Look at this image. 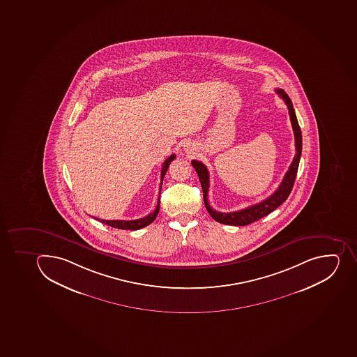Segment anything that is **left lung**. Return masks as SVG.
Listing matches in <instances>:
<instances>
[{
    "instance_id": "8db88e82",
    "label": "left lung",
    "mask_w": 357,
    "mask_h": 357,
    "mask_svg": "<svg viewBox=\"0 0 357 357\" xmlns=\"http://www.w3.org/2000/svg\"><path fill=\"white\" fill-rule=\"evenodd\" d=\"M276 93L279 94L284 101L285 105L288 107L289 116L291 121L292 130L295 134L296 142V155L294 157L288 172L285 173L282 182L280 184L279 188L276 189L273 195H270L268 198L265 199L263 202H258L256 205L250 206V207L245 208L241 211H233V213H220L216 211L211 207L208 202V190H209V172L207 167L202 162L198 160H192V166L195 167V172L198 174L199 181L202 183V192H204V202H205L206 209L218 223L225 224V225H234V227H245L248 224L254 223L256 220L265 218L266 215L270 214L272 211H275L276 208L280 205H282L283 202L288 199L289 195L291 192L292 186L295 183L296 176H297L298 166H299V160H301V148H303V139H301V130L298 124L297 117H296L295 110L292 106L291 100L289 98L288 94L281 89H276Z\"/></svg>"
}]
</instances>
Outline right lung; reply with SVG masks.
<instances>
[{
	"mask_svg": "<svg viewBox=\"0 0 357 357\" xmlns=\"http://www.w3.org/2000/svg\"><path fill=\"white\" fill-rule=\"evenodd\" d=\"M175 157H176L175 155H169V157L165 160L164 164H162V176H160V180L162 181H160V188H159V198L155 211H152L149 215H146V218H139V220H100V218H96V220L101 222V223L107 224L109 227H115V229H132V231H135V229H142V227H148L149 224H151L152 222L155 220L157 215H158L159 208H160L159 206H160V191H162V180H164L165 174H166L168 167H169V164L173 162Z\"/></svg>",
	"mask_w": 357,
	"mask_h": 357,
	"instance_id": "1",
	"label": "right lung"
}]
</instances>
